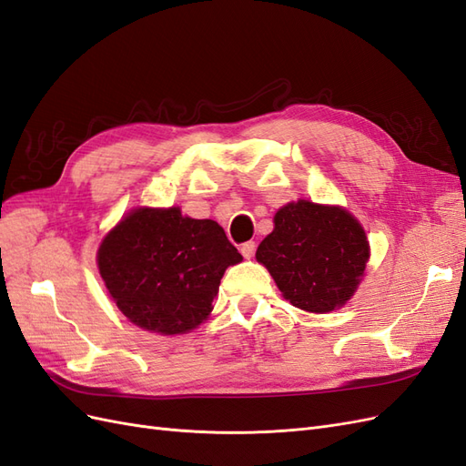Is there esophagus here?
Listing matches in <instances>:
<instances>
[{"mask_svg": "<svg viewBox=\"0 0 466 466\" xmlns=\"http://www.w3.org/2000/svg\"><path fill=\"white\" fill-rule=\"evenodd\" d=\"M240 251H242V256L246 258V259H249V258H254V254H256V242H246V244H242V248H240Z\"/></svg>", "mask_w": 466, "mask_h": 466, "instance_id": "34e87169", "label": "esophagus"}]
</instances>
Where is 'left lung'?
<instances>
[{"instance_id":"8db88e82","label":"left lung","mask_w":466,"mask_h":466,"mask_svg":"<svg viewBox=\"0 0 466 466\" xmlns=\"http://www.w3.org/2000/svg\"><path fill=\"white\" fill-rule=\"evenodd\" d=\"M256 258L292 307L324 314L353 297L369 242L348 210L299 201L277 210L275 228Z\"/></svg>"}]
</instances>
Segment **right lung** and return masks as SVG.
Wrapping results in <instances>:
<instances>
[{"mask_svg":"<svg viewBox=\"0 0 466 466\" xmlns=\"http://www.w3.org/2000/svg\"><path fill=\"white\" fill-rule=\"evenodd\" d=\"M242 261L215 220L171 208H137L105 236L97 251L109 295L132 324L174 336L212 310L228 265Z\"/></svg>","mask_w":466,"mask_h":466,"instance_id":"obj_1","label":"right lung"}]
</instances>
